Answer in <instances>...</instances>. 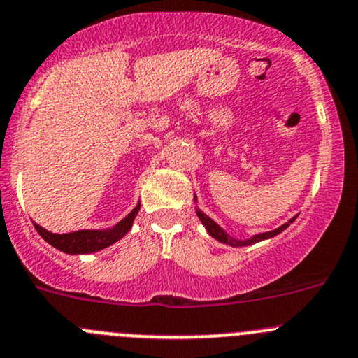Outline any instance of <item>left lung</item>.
I'll use <instances>...</instances> for the list:
<instances>
[{"label":"left lung","instance_id":"8db88e82","mask_svg":"<svg viewBox=\"0 0 358 358\" xmlns=\"http://www.w3.org/2000/svg\"><path fill=\"white\" fill-rule=\"evenodd\" d=\"M196 213H197V216H199V220L202 222V225L206 227V230H208V234L211 237H215L216 241H220V243H223V244H229V246H232V248H241V246H249V244H255V243H259V241H265V239H270V237H273V236H277V234H280L282 232V230H286L287 227L291 225L292 222H294V218L292 220H289V223H284L282 227H279V229H275V230H272V232H265V234H258V236H255V237H251V239H246V241H237V239H234V237H230L229 234L225 232V230L223 229H220V225H216L215 222H213L211 218H209L208 215H204V213L201 211L199 208H196Z\"/></svg>","mask_w":358,"mask_h":358}]
</instances>
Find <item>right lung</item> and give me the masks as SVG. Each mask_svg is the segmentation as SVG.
<instances>
[{
	"label": "right lung",
	"mask_w": 358,
	"mask_h": 358,
	"mask_svg": "<svg viewBox=\"0 0 358 358\" xmlns=\"http://www.w3.org/2000/svg\"><path fill=\"white\" fill-rule=\"evenodd\" d=\"M138 209L140 204H136V208L126 218H122L114 229L109 230H78V232L71 234H52L43 229V227H39L38 223H34V229L38 230V234L46 243L60 249V251L69 252V255H88V252L109 248L110 244L122 239L131 229L133 220L138 215Z\"/></svg>",
	"instance_id": "1"
}]
</instances>
